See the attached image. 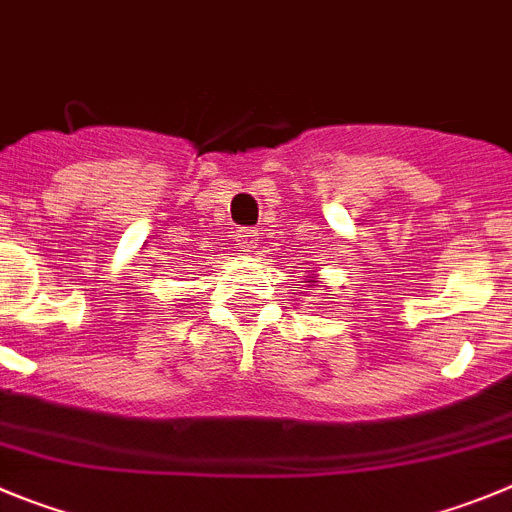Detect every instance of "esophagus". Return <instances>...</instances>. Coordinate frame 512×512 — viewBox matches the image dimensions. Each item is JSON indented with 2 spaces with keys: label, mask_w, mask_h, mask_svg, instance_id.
I'll return each instance as SVG.
<instances>
[{
  "label": "esophagus",
  "mask_w": 512,
  "mask_h": 512,
  "mask_svg": "<svg viewBox=\"0 0 512 512\" xmlns=\"http://www.w3.org/2000/svg\"><path fill=\"white\" fill-rule=\"evenodd\" d=\"M256 236H259V231H253V228H241V231L236 233V241L241 248H253V243H256Z\"/></svg>",
  "instance_id": "obj_1"
}]
</instances>
